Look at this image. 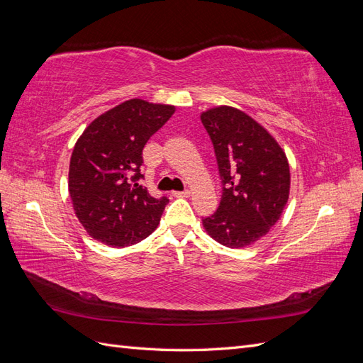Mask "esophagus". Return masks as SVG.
<instances>
[{
    "label": "esophagus",
    "mask_w": 363,
    "mask_h": 363,
    "mask_svg": "<svg viewBox=\"0 0 363 363\" xmlns=\"http://www.w3.org/2000/svg\"><path fill=\"white\" fill-rule=\"evenodd\" d=\"M172 195L174 196H179V199H188V196L191 195V192L189 191H175V192H172Z\"/></svg>",
    "instance_id": "1"
}]
</instances>
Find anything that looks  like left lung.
I'll return each mask as SVG.
<instances>
[{"mask_svg": "<svg viewBox=\"0 0 363 363\" xmlns=\"http://www.w3.org/2000/svg\"><path fill=\"white\" fill-rule=\"evenodd\" d=\"M200 118L224 186L218 211L203 227L221 245L248 247L276 225L288 203V157L265 127L236 107L216 106Z\"/></svg>", "mask_w": 363, "mask_h": 363, "instance_id": "obj_1", "label": "left lung"}]
</instances>
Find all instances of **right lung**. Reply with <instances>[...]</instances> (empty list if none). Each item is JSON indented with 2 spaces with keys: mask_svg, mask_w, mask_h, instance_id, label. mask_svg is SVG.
<instances>
[{
  "mask_svg": "<svg viewBox=\"0 0 363 363\" xmlns=\"http://www.w3.org/2000/svg\"><path fill=\"white\" fill-rule=\"evenodd\" d=\"M175 106L133 98L104 112L77 139L68 189L75 216L89 236L124 248L148 238L168 204L142 188V150Z\"/></svg>",
  "mask_w": 363,
  "mask_h": 363,
  "instance_id": "1",
  "label": "right lung"
}]
</instances>
